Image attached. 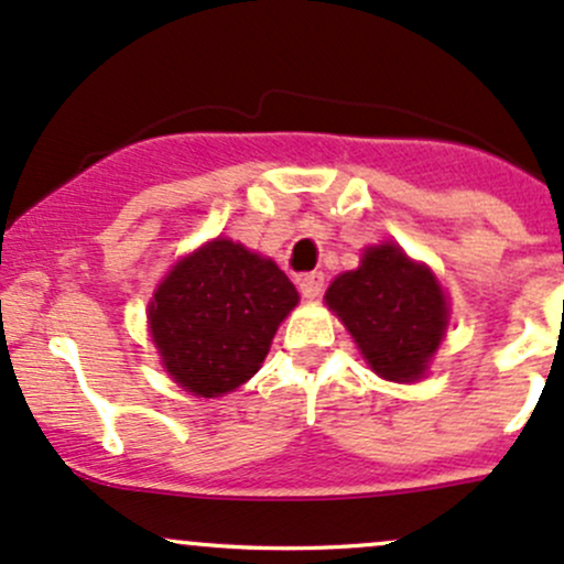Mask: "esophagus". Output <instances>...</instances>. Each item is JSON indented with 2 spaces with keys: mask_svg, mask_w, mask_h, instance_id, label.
Masks as SVG:
<instances>
[{
  "mask_svg": "<svg viewBox=\"0 0 564 564\" xmlns=\"http://www.w3.org/2000/svg\"><path fill=\"white\" fill-rule=\"evenodd\" d=\"M300 292H303V297L308 300H316L318 294L324 292V275L322 272H305L303 278H300Z\"/></svg>",
  "mask_w": 564,
  "mask_h": 564,
  "instance_id": "esophagus-1",
  "label": "esophagus"
}]
</instances>
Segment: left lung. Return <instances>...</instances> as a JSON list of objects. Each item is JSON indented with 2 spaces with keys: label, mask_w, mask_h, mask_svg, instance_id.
I'll return each instance as SVG.
<instances>
[{
  "label": "left lung",
  "mask_w": 564,
  "mask_h": 564,
  "mask_svg": "<svg viewBox=\"0 0 564 564\" xmlns=\"http://www.w3.org/2000/svg\"><path fill=\"white\" fill-rule=\"evenodd\" d=\"M362 357L390 382H414L429 368L447 329V300L431 270L384 242L362 253L324 294Z\"/></svg>",
  "instance_id": "obj_1"
}]
</instances>
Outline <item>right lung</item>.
Returning <instances> with one entry per match:
<instances>
[{
  "instance_id": "1",
  "label": "right lung",
  "mask_w": 564,
  "mask_h": 564,
  "mask_svg": "<svg viewBox=\"0 0 564 564\" xmlns=\"http://www.w3.org/2000/svg\"><path fill=\"white\" fill-rule=\"evenodd\" d=\"M297 300L275 261L231 240H213L158 286L150 333L174 382L215 398L259 371L278 324Z\"/></svg>"
}]
</instances>
